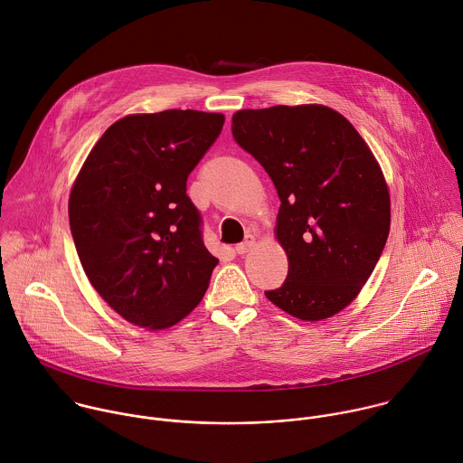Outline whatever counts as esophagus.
Listing matches in <instances>:
<instances>
[{
    "mask_svg": "<svg viewBox=\"0 0 463 463\" xmlns=\"http://www.w3.org/2000/svg\"><path fill=\"white\" fill-rule=\"evenodd\" d=\"M254 247V236L252 234H247V238L236 245V252L238 254H247L250 249Z\"/></svg>",
    "mask_w": 463,
    "mask_h": 463,
    "instance_id": "1",
    "label": "esophagus"
}]
</instances>
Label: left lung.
<instances>
[{
    "label": "left lung",
    "instance_id": "8db88e82",
    "mask_svg": "<svg viewBox=\"0 0 463 463\" xmlns=\"http://www.w3.org/2000/svg\"><path fill=\"white\" fill-rule=\"evenodd\" d=\"M232 137L272 178L285 283L265 296L287 314L321 321L372 276L390 234L384 175L357 129L319 104L241 109Z\"/></svg>",
    "mask_w": 463,
    "mask_h": 463
}]
</instances>
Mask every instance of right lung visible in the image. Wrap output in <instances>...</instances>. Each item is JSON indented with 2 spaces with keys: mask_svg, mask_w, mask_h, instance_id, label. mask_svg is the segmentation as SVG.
I'll use <instances>...</instances> for the list:
<instances>
[{
  "mask_svg": "<svg viewBox=\"0 0 463 463\" xmlns=\"http://www.w3.org/2000/svg\"><path fill=\"white\" fill-rule=\"evenodd\" d=\"M222 113L165 109L111 124L70 193V231L100 298L151 330L203 298L218 260L205 249L187 176L223 128Z\"/></svg>",
  "mask_w": 463,
  "mask_h": 463,
  "instance_id": "1",
  "label": "right lung"
}]
</instances>
